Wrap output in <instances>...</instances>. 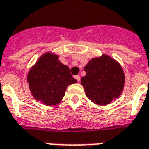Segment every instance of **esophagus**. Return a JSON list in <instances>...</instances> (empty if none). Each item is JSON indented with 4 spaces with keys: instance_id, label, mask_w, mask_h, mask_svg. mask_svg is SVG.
I'll list each match as a JSON object with an SVG mask.
<instances>
[{
    "instance_id": "esophagus-1",
    "label": "esophagus",
    "mask_w": 149,
    "mask_h": 149,
    "mask_svg": "<svg viewBox=\"0 0 149 149\" xmlns=\"http://www.w3.org/2000/svg\"><path fill=\"white\" fill-rule=\"evenodd\" d=\"M74 77H75V79H76V80L78 81V82H80V81H81V77H80L79 75H77V76H75Z\"/></svg>"
}]
</instances>
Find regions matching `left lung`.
Instances as JSON below:
<instances>
[{
  "mask_svg": "<svg viewBox=\"0 0 149 149\" xmlns=\"http://www.w3.org/2000/svg\"><path fill=\"white\" fill-rule=\"evenodd\" d=\"M81 84L87 97L98 105H106L121 94L125 74L115 60L107 55L92 59L84 67Z\"/></svg>",
  "mask_w": 149,
  "mask_h": 149,
  "instance_id": "1",
  "label": "left lung"
}]
</instances>
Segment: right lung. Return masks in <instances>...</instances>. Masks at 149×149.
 I'll return each instance as SVG.
<instances>
[{
	"mask_svg": "<svg viewBox=\"0 0 149 149\" xmlns=\"http://www.w3.org/2000/svg\"><path fill=\"white\" fill-rule=\"evenodd\" d=\"M57 55L45 53L28 74L31 93L45 105H56L64 97L69 84L77 82L69 68L59 61Z\"/></svg>",
	"mask_w": 149,
	"mask_h": 149,
	"instance_id": "obj_1",
	"label": "right lung"
}]
</instances>
